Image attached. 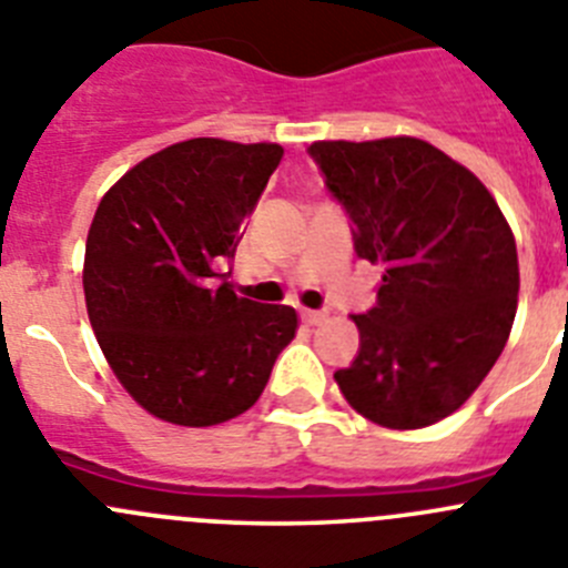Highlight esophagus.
<instances>
[{"instance_id": "obj_1", "label": "esophagus", "mask_w": 568, "mask_h": 568, "mask_svg": "<svg viewBox=\"0 0 568 568\" xmlns=\"http://www.w3.org/2000/svg\"><path fill=\"white\" fill-rule=\"evenodd\" d=\"M327 320V314L325 311H302V322H305V325H322V322Z\"/></svg>"}]
</instances>
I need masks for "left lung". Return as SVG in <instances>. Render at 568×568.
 Returning <instances> with one entry per match:
<instances>
[{"instance_id":"obj_1","label":"left lung","mask_w":568,"mask_h":568,"mask_svg":"<svg viewBox=\"0 0 568 568\" xmlns=\"http://www.w3.org/2000/svg\"><path fill=\"white\" fill-rule=\"evenodd\" d=\"M308 151L356 226V254L384 266L375 308L353 316L356 362L333 378L378 426H432L474 395L510 338V224L465 164L417 136L322 140Z\"/></svg>"}]
</instances>
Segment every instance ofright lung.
Returning a JSON list of instances; mask_svg holds the SVG:
<instances>
[{"mask_svg": "<svg viewBox=\"0 0 568 568\" xmlns=\"http://www.w3.org/2000/svg\"><path fill=\"white\" fill-rule=\"evenodd\" d=\"M277 142L195 136L151 153L100 199L83 294L111 373L148 415L204 428L257 404L296 311L215 283L277 171Z\"/></svg>", "mask_w": 568, "mask_h": 568, "instance_id": "add662e5", "label": "right lung"}]
</instances>
